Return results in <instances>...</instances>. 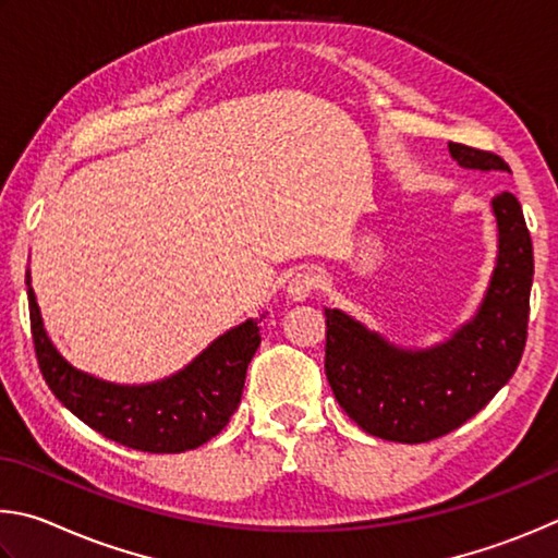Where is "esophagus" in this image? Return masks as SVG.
Returning <instances> with one entry per match:
<instances>
[{
    "label": "esophagus",
    "instance_id": "obj_1",
    "mask_svg": "<svg viewBox=\"0 0 558 558\" xmlns=\"http://www.w3.org/2000/svg\"><path fill=\"white\" fill-rule=\"evenodd\" d=\"M314 289H316L314 274H299V277L289 281L287 296L289 301H294V304H304V301H308V296L314 294Z\"/></svg>",
    "mask_w": 558,
    "mask_h": 558
}]
</instances>
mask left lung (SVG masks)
Here are the masks:
<instances>
[{"label":"left lung","mask_w":558,"mask_h":558,"mask_svg":"<svg viewBox=\"0 0 558 558\" xmlns=\"http://www.w3.org/2000/svg\"><path fill=\"white\" fill-rule=\"evenodd\" d=\"M461 169L507 171L500 156L448 142ZM495 267L475 314L432 345H402L340 308H326V377L369 436L424 444L451 434L510 383L522 360L534 277L520 201L497 193Z\"/></svg>","instance_id":"left-lung-1"}]
</instances>
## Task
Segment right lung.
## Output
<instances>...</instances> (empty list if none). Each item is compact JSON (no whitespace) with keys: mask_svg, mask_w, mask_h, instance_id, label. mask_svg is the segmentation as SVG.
<instances>
[{"mask_svg":"<svg viewBox=\"0 0 558 558\" xmlns=\"http://www.w3.org/2000/svg\"><path fill=\"white\" fill-rule=\"evenodd\" d=\"M32 336L46 385L83 424L144 453H183L228 426L242 399L244 375L262 343L259 320L247 318L203 348L173 375L142 385L107 383L68 363L48 338L26 271Z\"/></svg>","mask_w":558,"mask_h":558,"instance_id":"add662e5","label":"right lung"}]
</instances>
